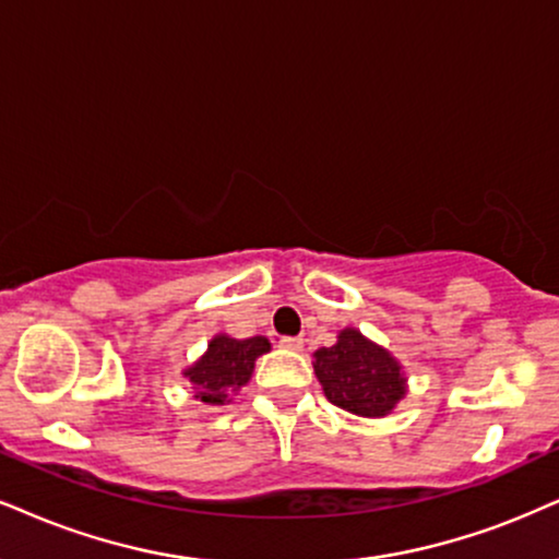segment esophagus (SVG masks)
<instances>
[{
  "label": "esophagus",
  "mask_w": 559,
  "mask_h": 559,
  "mask_svg": "<svg viewBox=\"0 0 559 559\" xmlns=\"http://www.w3.org/2000/svg\"><path fill=\"white\" fill-rule=\"evenodd\" d=\"M280 347H282V349H293V353H300V349H302V340H300V336H282Z\"/></svg>",
  "instance_id": "1"
}]
</instances>
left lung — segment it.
<instances>
[{"label":"left lung","mask_w":559,"mask_h":559,"mask_svg":"<svg viewBox=\"0 0 559 559\" xmlns=\"http://www.w3.org/2000/svg\"><path fill=\"white\" fill-rule=\"evenodd\" d=\"M313 357L323 394L353 415L385 417L406 394V378L396 357L357 329H344L336 344L316 349Z\"/></svg>","instance_id":"left-lung-1"}]
</instances>
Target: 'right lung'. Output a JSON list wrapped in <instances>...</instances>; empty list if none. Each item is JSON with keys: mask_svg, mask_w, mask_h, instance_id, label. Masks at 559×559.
I'll use <instances>...</instances> for the list:
<instances>
[{"mask_svg": "<svg viewBox=\"0 0 559 559\" xmlns=\"http://www.w3.org/2000/svg\"><path fill=\"white\" fill-rule=\"evenodd\" d=\"M272 349L266 336H251V340H233L227 334L212 336L206 353L194 365L183 370L194 385V399L212 406L230 402V394L243 389L251 381L257 357Z\"/></svg>", "mask_w": 559, "mask_h": 559, "instance_id": "1", "label": "right lung"}]
</instances>
